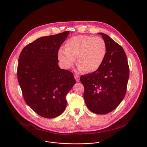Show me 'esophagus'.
<instances>
[{"label": "esophagus", "mask_w": 147, "mask_h": 147, "mask_svg": "<svg viewBox=\"0 0 147 147\" xmlns=\"http://www.w3.org/2000/svg\"><path fill=\"white\" fill-rule=\"evenodd\" d=\"M74 78H75V80H76V81H80V77H79V76H77V75H75L74 76Z\"/></svg>", "instance_id": "obj_1"}]
</instances>
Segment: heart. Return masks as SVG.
<instances>
[{
  "label": "heart",
  "mask_w": 147,
  "mask_h": 147,
  "mask_svg": "<svg viewBox=\"0 0 147 147\" xmlns=\"http://www.w3.org/2000/svg\"><path fill=\"white\" fill-rule=\"evenodd\" d=\"M106 51V44L102 38L76 36L66 41L65 49H59L58 58L64 69H70L76 59L80 72L92 73L101 66Z\"/></svg>",
  "instance_id": "1"
}]
</instances>
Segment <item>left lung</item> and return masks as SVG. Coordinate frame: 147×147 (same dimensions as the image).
I'll list each match as a JSON object with an SVG mask.
<instances>
[{
    "instance_id": "8db88e82",
    "label": "left lung",
    "mask_w": 147,
    "mask_h": 147,
    "mask_svg": "<svg viewBox=\"0 0 147 147\" xmlns=\"http://www.w3.org/2000/svg\"><path fill=\"white\" fill-rule=\"evenodd\" d=\"M105 40L107 51L99 69L80 81L84 86V98L93 113L106 114L115 109L123 99L129 77L127 57L122 47L110 36L99 33Z\"/></svg>"
}]
</instances>
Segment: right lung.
<instances>
[{"label": "right lung", "instance_id": "add662e5", "mask_svg": "<svg viewBox=\"0 0 147 147\" xmlns=\"http://www.w3.org/2000/svg\"><path fill=\"white\" fill-rule=\"evenodd\" d=\"M69 33L36 39L23 48L18 59L17 77L24 100L44 118L63 113L66 96L76 84L73 73L58 66L59 49Z\"/></svg>", "mask_w": 147, "mask_h": 147}]
</instances>
